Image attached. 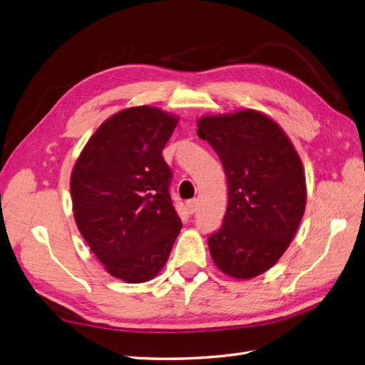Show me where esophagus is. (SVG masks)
<instances>
[{"instance_id": "1", "label": "esophagus", "mask_w": 365, "mask_h": 365, "mask_svg": "<svg viewBox=\"0 0 365 365\" xmlns=\"http://www.w3.org/2000/svg\"><path fill=\"white\" fill-rule=\"evenodd\" d=\"M197 204H200V201H197V200H190L189 202H187V210H189L190 215H193L196 212Z\"/></svg>"}]
</instances>
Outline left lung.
I'll return each mask as SVG.
<instances>
[{"instance_id": "8db88e82", "label": "left lung", "mask_w": 365, "mask_h": 365, "mask_svg": "<svg viewBox=\"0 0 365 365\" xmlns=\"http://www.w3.org/2000/svg\"><path fill=\"white\" fill-rule=\"evenodd\" d=\"M197 135L217 153L228 187L224 222L208 236L210 254L230 277L252 279L277 263L300 225L302 160L282 128L252 109L202 117Z\"/></svg>"}]
</instances>
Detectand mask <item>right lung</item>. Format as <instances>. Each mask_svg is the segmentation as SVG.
I'll return each mask as SVG.
<instances>
[{
    "mask_svg": "<svg viewBox=\"0 0 365 365\" xmlns=\"http://www.w3.org/2000/svg\"><path fill=\"white\" fill-rule=\"evenodd\" d=\"M178 123L158 108H128L86 143L71 173L77 228L105 269L128 283L155 277L182 227L163 149Z\"/></svg>",
    "mask_w": 365,
    "mask_h": 365,
    "instance_id": "obj_1",
    "label": "right lung"
}]
</instances>
